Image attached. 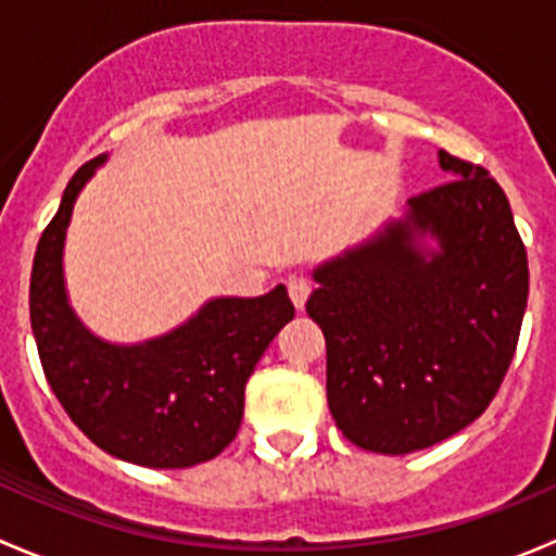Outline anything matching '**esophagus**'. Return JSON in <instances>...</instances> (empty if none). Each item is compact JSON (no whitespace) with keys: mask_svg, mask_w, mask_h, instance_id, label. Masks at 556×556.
Listing matches in <instances>:
<instances>
[{"mask_svg":"<svg viewBox=\"0 0 556 556\" xmlns=\"http://www.w3.org/2000/svg\"><path fill=\"white\" fill-rule=\"evenodd\" d=\"M312 279L304 277V274H293V277H288V293H290V301L295 304V309H304L306 299L312 295Z\"/></svg>","mask_w":556,"mask_h":556,"instance_id":"34e87169","label":"esophagus"}]
</instances>
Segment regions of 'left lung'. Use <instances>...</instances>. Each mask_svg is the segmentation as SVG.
<instances>
[{
    "label": "left lung",
    "mask_w": 556,
    "mask_h": 556,
    "mask_svg": "<svg viewBox=\"0 0 556 556\" xmlns=\"http://www.w3.org/2000/svg\"><path fill=\"white\" fill-rule=\"evenodd\" d=\"M439 164L450 182L314 268L306 314L325 333L330 414L368 452L408 454L468 428L517 352L530 271L511 204L481 166L446 150Z\"/></svg>",
    "instance_id": "8db88e82"
}]
</instances>
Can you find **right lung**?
Returning a JSON list of instances; mask_svg holds the SVG:
<instances>
[{"label":"right lung","instance_id":"add662e5","mask_svg":"<svg viewBox=\"0 0 556 556\" xmlns=\"http://www.w3.org/2000/svg\"><path fill=\"white\" fill-rule=\"evenodd\" d=\"M104 161L75 172L37 244L29 312L39 361L64 412L99 450L144 468H190L233 441L247 379L295 309L277 285L257 299H212L142 344L93 336L66 301L64 239L77 193Z\"/></svg>","mask_w":556,"mask_h":556}]
</instances>
